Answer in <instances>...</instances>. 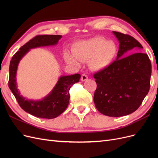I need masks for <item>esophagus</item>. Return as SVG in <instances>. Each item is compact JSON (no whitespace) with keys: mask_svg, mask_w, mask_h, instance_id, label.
<instances>
[{"mask_svg":"<svg viewBox=\"0 0 158 158\" xmlns=\"http://www.w3.org/2000/svg\"><path fill=\"white\" fill-rule=\"evenodd\" d=\"M81 80H82V81H83V82H84V81L87 80H88V76L86 74H82V76H81Z\"/></svg>","mask_w":158,"mask_h":158,"instance_id":"34e87169","label":"esophagus"}]
</instances>
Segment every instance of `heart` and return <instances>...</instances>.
I'll return each instance as SVG.
<instances>
[{"mask_svg":"<svg viewBox=\"0 0 158 158\" xmlns=\"http://www.w3.org/2000/svg\"><path fill=\"white\" fill-rule=\"evenodd\" d=\"M117 53V47L113 41L102 37H94L87 40L75 43L72 47V54L64 52L66 63L78 66L80 60H88L91 69L95 71L107 68L113 63Z\"/></svg>","mask_w":158,"mask_h":158,"instance_id":"heart-1","label":"heart"}]
</instances>
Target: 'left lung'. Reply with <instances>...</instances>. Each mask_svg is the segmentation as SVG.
<instances>
[{
	"instance_id": "1",
	"label": "left lung",
	"mask_w": 158,
	"mask_h": 158,
	"mask_svg": "<svg viewBox=\"0 0 158 158\" xmlns=\"http://www.w3.org/2000/svg\"><path fill=\"white\" fill-rule=\"evenodd\" d=\"M113 33L119 42L117 60L94 74L97 84L94 102L100 113L117 117L135 112L140 106L150 89L152 64L135 38ZM125 53L133 54L125 57Z\"/></svg>"
}]
</instances>
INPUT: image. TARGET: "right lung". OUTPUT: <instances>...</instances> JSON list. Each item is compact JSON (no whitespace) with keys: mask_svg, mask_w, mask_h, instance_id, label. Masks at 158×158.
I'll return each instance as SVG.
<instances>
[{"mask_svg":"<svg viewBox=\"0 0 158 158\" xmlns=\"http://www.w3.org/2000/svg\"><path fill=\"white\" fill-rule=\"evenodd\" d=\"M62 37L60 35H36L17 51L10 63L8 86L21 108L31 115L43 118H54L63 113L69 106L70 87L79 82L80 74L63 76L59 78L49 94L39 101L26 99L18 91L16 84V71L19 62L31 49L39 47L55 45Z\"/></svg>","mask_w":158,"mask_h":158,"instance_id":"add662e5","label":"right lung"}]
</instances>
